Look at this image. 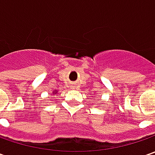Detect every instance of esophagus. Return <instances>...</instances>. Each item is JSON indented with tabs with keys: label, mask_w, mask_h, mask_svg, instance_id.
<instances>
[{
	"label": "esophagus",
	"mask_w": 155,
	"mask_h": 155,
	"mask_svg": "<svg viewBox=\"0 0 155 155\" xmlns=\"http://www.w3.org/2000/svg\"><path fill=\"white\" fill-rule=\"evenodd\" d=\"M75 87H76V86H74V89H75Z\"/></svg>",
	"instance_id": "esophagus-1"
}]
</instances>
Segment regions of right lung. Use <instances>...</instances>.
Returning <instances> with one entry per match:
<instances>
[{"label": "right lung", "mask_w": 155, "mask_h": 155, "mask_svg": "<svg viewBox=\"0 0 155 155\" xmlns=\"http://www.w3.org/2000/svg\"><path fill=\"white\" fill-rule=\"evenodd\" d=\"M57 93H58V91H54L52 92V95H56Z\"/></svg>", "instance_id": "add662e5"}]
</instances>
